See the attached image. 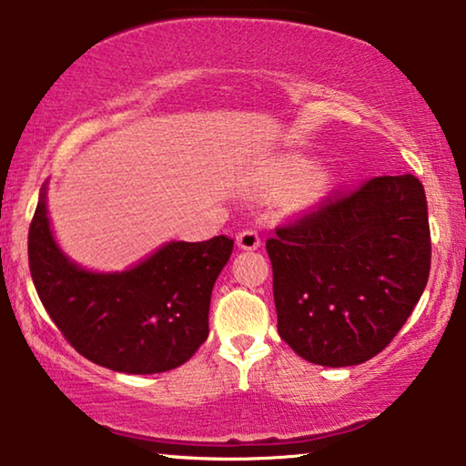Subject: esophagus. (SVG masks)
Returning a JSON list of instances; mask_svg holds the SVG:
<instances>
[{
	"label": "esophagus",
	"instance_id": "esophagus-1",
	"mask_svg": "<svg viewBox=\"0 0 466 466\" xmlns=\"http://www.w3.org/2000/svg\"><path fill=\"white\" fill-rule=\"evenodd\" d=\"M236 247L240 250H257L261 247V238L255 230H242L236 234Z\"/></svg>",
	"mask_w": 466,
	"mask_h": 466
}]
</instances>
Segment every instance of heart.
I'll return each instance as SVG.
<instances>
[{
  "label": "heart",
  "instance_id": "obj_1",
  "mask_svg": "<svg viewBox=\"0 0 466 466\" xmlns=\"http://www.w3.org/2000/svg\"><path fill=\"white\" fill-rule=\"evenodd\" d=\"M336 187V176L331 172H319L309 184V188L305 190V195H302V201L313 205V203H319L321 198H326L331 188Z\"/></svg>",
  "mask_w": 466,
  "mask_h": 466
}]
</instances>
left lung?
Instances as JSON below:
<instances>
[{"mask_svg":"<svg viewBox=\"0 0 466 466\" xmlns=\"http://www.w3.org/2000/svg\"><path fill=\"white\" fill-rule=\"evenodd\" d=\"M279 338L309 363L373 359L409 319L430 278L423 184L380 176L268 240Z\"/></svg>","mask_w":466,"mask_h":466,"instance_id":"left-lung-1","label":"left lung"}]
</instances>
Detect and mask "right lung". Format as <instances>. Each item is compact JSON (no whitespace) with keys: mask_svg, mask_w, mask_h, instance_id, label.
I'll list each match as a JSON object with an SVG mask.
<instances>
[{"mask_svg":"<svg viewBox=\"0 0 466 466\" xmlns=\"http://www.w3.org/2000/svg\"><path fill=\"white\" fill-rule=\"evenodd\" d=\"M47 184L28 230V265L64 338L85 359L120 373H164L187 363L209 336L211 290L234 240H169L128 269H86L57 245Z\"/></svg>","mask_w":466,"mask_h":466,"instance_id":"obj_1","label":"right lung"}]
</instances>
